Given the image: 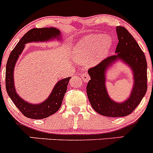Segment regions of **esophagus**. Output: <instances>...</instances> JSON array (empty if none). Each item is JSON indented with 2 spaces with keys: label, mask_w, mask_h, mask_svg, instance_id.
I'll list each match as a JSON object with an SVG mask.
<instances>
[{
  "label": "esophagus",
  "mask_w": 153,
  "mask_h": 153,
  "mask_svg": "<svg viewBox=\"0 0 153 153\" xmlns=\"http://www.w3.org/2000/svg\"><path fill=\"white\" fill-rule=\"evenodd\" d=\"M81 77H82V79L83 81L85 82H88V80L90 79L89 75H88L87 73H85V72H83V73L82 74Z\"/></svg>",
  "instance_id": "1"
}]
</instances>
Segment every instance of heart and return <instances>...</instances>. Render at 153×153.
I'll return each mask as SVG.
<instances>
[{
	"label": "heart",
	"mask_w": 153,
	"mask_h": 153,
	"mask_svg": "<svg viewBox=\"0 0 153 153\" xmlns=\"http://www.w3.org/2000/svg\"><path fill=\"white\" fill-rule=\"evenodd\" d=\"M111 44V39L108 37H103L102 34L88 36L77 43L74 59L79 63H86L91 58V62H96L105 54Z\"/></svg>",
	"instance_id": "1"
}]
</instances>
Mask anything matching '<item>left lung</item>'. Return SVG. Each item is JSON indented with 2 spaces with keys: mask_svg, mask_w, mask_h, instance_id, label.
Here are the masks:
<instances>
[{
  "mask_svg": "<svg viewBox=\"0 0 153 153\" xmlns=\"http://www.w3.org/2000/svg\"><path fill=\"white\" fill-rule=\"evenodd\" d=\"M116 32L119 40L116 53L88 69L91 79L86 87L88 100L93 109L102 116L113 118L130 114L141 102L147 90V63L145 55L125 28L117 26ZM118 59L130 65L134 74V86L131 95L123 103H116L111 100L105 87V71L108 66Z\"/></svg>",
  "mask_w": 153,
  "mask_h": 153,
  "instance_id": "8db88e82",
  "label": "left lung"
}]
</instances>
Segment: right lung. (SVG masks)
I'll list each match as a JSON object with an SVG mask.
<instances>
[{"instance_id": "obj_1", "label": "right lung", "mask_w": 153, "mask_h": 153, "mask_svg": "<svg viewBox=\"0 0 153 153\" xmlns=\"http://www.w3.org/2000/svg\"><path fill=\"white\" fill-rule=\"evenodd\" d=\"M60 32L55 28H34L24 34L14 48L8 58L6 68V89L7 94L15 106L26 117L33 119H42L51 116L60 108L64 96L67 91L71 77L63 79L55 85L52 93L46 101L40 105L29 104L17 94L14 85V67L26 42L45 41L59 37Z\"/></svg>"}]
</instances>
